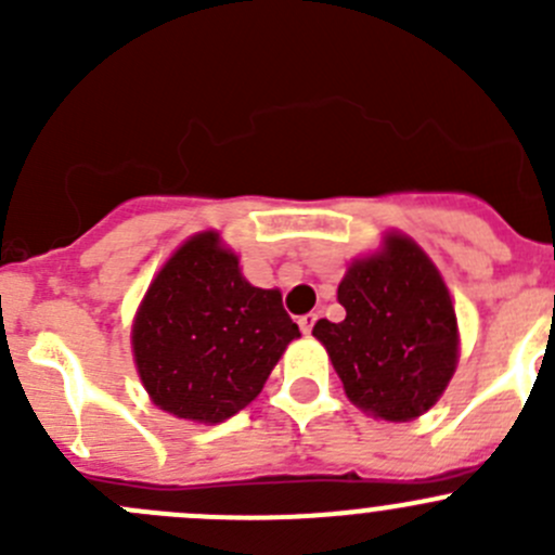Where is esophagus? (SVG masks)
Wrapping results in <instances>:
<instances>
[{"instance_id": "34e87169", "label": "esophagus", "mask_w": 555, "mask_h": 555, "mask_svg": "<svg viewBox=\"0 0 555 555\" xmlns=\"http://www.w3.org/2000/svg\"><path fill=\"white\" fill-rule=\"evenodd\" d=\"M317 313H306V317H300L298 319V324H300V330H304L306 335H311V330H313V324H317Z\"/></svg>"}]
</instances>
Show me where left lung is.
Instances as JSON below:
<instances>
[{
	"instance_id": "8db88e82",
	"label": "left lung",
	"mask_w": 555,
	"mask_h": 555,
	"mask_svg": "<svg viewBox=\"0 0 555 555\" xmlns=\"http://www.w3.org/2000/svg\"><path fill=\"white\" fill-rule=\"evenodd\" d=\"M344 322L319 319L322 340L346 397L386 422H411L440 400L459 360V327L449 287L402 233L354 260L338 284Z\"/></svg>"
}]
</instances>
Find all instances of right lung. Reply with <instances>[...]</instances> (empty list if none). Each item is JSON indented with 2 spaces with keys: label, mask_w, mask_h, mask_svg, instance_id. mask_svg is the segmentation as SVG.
<instances>
[{
  "label": "right lung",
  "mask_w": 555,
  "mask_h": 555,
  "mask_svg": "<svg viewBox=\"0 0 555 555\" xmlns=\"http://www.w3.org/2000/svg\"><path fill=\"white\" fill-rule=\"evenodd\" d=\"M298 324L279 289L251 287L220 233L188 238L150 284L131 330L150 400L177 418L217 424L260 395Z\"/></svg>",
  "instance_id": "obj_1"
}]
</instances>
